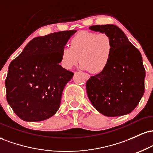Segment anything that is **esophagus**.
Here are the masks:
<instances>
[{
    "label": "esophagus",
    "mask_w": 153,
    "mask_h": 153,
    "mask_svg": "<svg viewBox=\"0 0 153 153\" xmlns=\"http://www.w3.org/2000/svg\"><path fill=\"white\" fill-rule=\"evenodd\" d=\"M84 75H85L86 80H88V79L90 78V75H89L88 74H87V73H84Z\"/></svg>",
    "instance_id": "34e87169"
}]
</instances>
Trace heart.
<instances>
[{"instance_id":"obj_1","label":"heart","mask_w":153,"mask_h":153,"mask_svg":"<svg viewBox=\"0 0 153 153\" xmlns=\"http://www.w3.org/2000/svg\"><path fill=\"white\" fill-rule=\"evenodd\" d=\"M70 45L71 48L65 47L61 51V66L71 70L80 59V68L94 73L106 69L114 50L111 38L106 33L81 31L72 38Z\"/></svg>"}]
</instances>
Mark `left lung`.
<instances>
[{
    "mask_svg": "<svg viewBox=\"0 0 153 153\" xmlns=\"http://www.w3.org/2000/svg\"><path fill=\"white\" fill-rule=\"evenodd\" d=\"M89 29L109 35L114 50L106 69L86 82L88 97L103 115L128 114L145 92V71L141 53L117 26L95 25Z\"/></svg>",
    "mask_w": 153,
    "mask_h": 153,
    "instance_id": "1",
    "label": "left lung"
}]
</instances>
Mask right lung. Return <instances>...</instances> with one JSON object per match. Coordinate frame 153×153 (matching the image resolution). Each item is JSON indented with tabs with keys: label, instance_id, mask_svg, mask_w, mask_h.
Listing matches in <instances>:
<instances>
[{
	"label": "right lung",
	"instance_id": "obj_1",
	"mask_svg": "<svg viewBox=\"0 0 153 153\" xmlns=\"http://www.w3.org/2000/svg\"><path fill=\"white\" fill-rule=\"evenodd\" d=\"M76 31L35 37L10 63L5 81L6 99L22 120L40 122L59 109L63 89L74 75L59 65L60 53Z\"/></svg>",
	"mask_w": 153,
	"mask_h": 153
}]
</instances>
